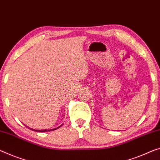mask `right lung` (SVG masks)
<instances>
[{"label": "right lung", "instance_id": "1", "mask_svg": "<svg viewBox=\"0 0 160 160\" xmlns=\"http://www.w3.org/2000/svg\"><path fill=\"white\" fill-rule=\"evenodd\" d=\"M61 127V126H60ZM60 127H57V128H55V129H43V130H36V129H31V128H29L31 130H33V131H35V132H49V131H53V130H56L58 128H59Z\"/></svg>", "mask_w": 160, "mask_h": 160}]
</instances>
